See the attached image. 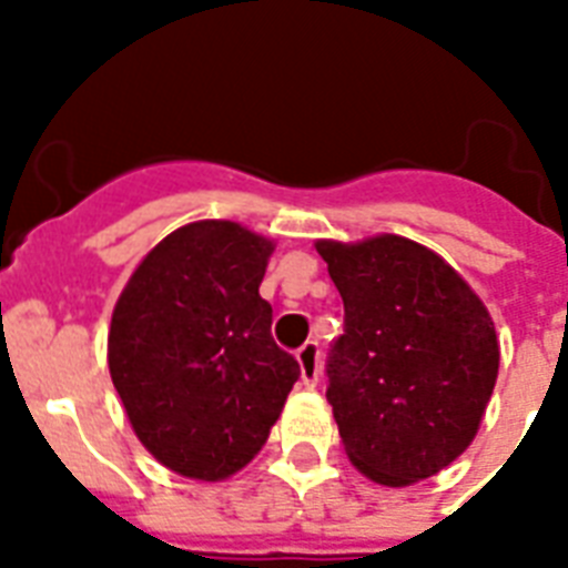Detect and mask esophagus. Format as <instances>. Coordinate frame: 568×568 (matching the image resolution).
Returning a JSON list of instances; mask_svg holds the SVG:
<instances>
[{
	"instance_id": "34e87169",
	"label": "esophagus",
	"mask_w": 568,
	"mask_h": 568,
	"mask_svg": "<svg viewBox=\"0 0 568 568\" xmlns=\"http://www.w3.org/2000/svg\"><path fill=\"white\" fill-rule=\"evenodd\" d=\"M297 363H301L303 386H315V383H318V377H321L318 342H306V345L297 351Z\"/></svg>"
}]
</instances>
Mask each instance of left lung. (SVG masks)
Here are the masks:
<instances>
[{
    "label": "left lung",
    "mask_w": 568,
    "mask_h": 568,
    "mask_svg": "<svg viewBox=\"0 0 568 568\" xmlns=\"http://www.w3.org/2000/svg\"><path fill=\"white\" fill-rule=\"evenodd\" d=\"M315 250L345 301L327 400L347 457L383 486L433 477L471 445L493 397L501 351L484 301L400 235Z\"/></svg>",
    "instance_id": "8db88e82"
}]
</instances>
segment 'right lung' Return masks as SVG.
<instances>
[{
	"instance_id": "add662e5",
	"label": "right lung",
	"mask_w": 568,
	"mask_h": 568,
	"mask_svg": "<svg viewBox=\"0 0 568 568\" xmlns=\"http://www.w3.org/2000/svg\"><path fill=\"white\" fill-rule=\"evenodd\" d=\"M271 253L274 241L241 223H185L114 306L111 383L138 439L176 475L223 480L247 466L301 377L258 294Z\"/></svg>"
}]
</instances>
